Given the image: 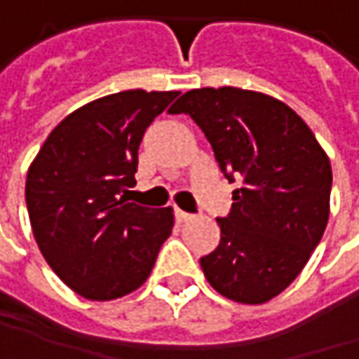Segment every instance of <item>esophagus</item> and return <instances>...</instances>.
I'll use <instances>...</instances> for the list:
<instances>
[{"label": "esophagus", "mask_w": 359, "mask_h": 359, "mask_svg": "<svg viewBox=\"0 0 359 359\" xmlns=\"http://www.w3.org/2000/svg\"><path fill=\"white\" fill-rule=\"evenodd\" d=\"M173 215H175V220H177V222H188V220L192 218L190 212H184V210H180V208H175Z\"/></svg>", "instance_id": "esophagus-1"}]
</instances>
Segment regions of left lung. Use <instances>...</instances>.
<instances>
[{"mask_svg": "<svg viewBox=\"0 0 359 359\" xmlns=\"http://www.w3.org/2000/svg\"><path fill=\"white\" fill-rule=\"evenodd\" d=\"M171 114H188L218 167L237 182L218 247L200 257L218 294L262 304L296 280L329 220L331 163L306 122L284 102L239 88L186 91Z\"/></svg>", "mask_w": 359, "mask_h": 359, "instance_id": "1", "label": "left lung"}]
</instances>
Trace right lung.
Returning a JSON list of instances; mask_svg holds the SVG:
<instances>
[{
  "label": "right lung",
  "instance_id": "1",
  "mask_svg": "<svg viewBox=\"0 0 359 359\" xmlns=\"http://www.w3.org/2000/svg\"><path fill=\"white\" fill-rule=\"evenodd\" d=\"M180 91L128 90L81 106L48 135L26 177L40 253L88 300H114L144 284L173 229L171 208L126 202L149 124Z\"/></svg>",
  "mask_w": 359,
  "mask_h": 359
}]
</instances>
